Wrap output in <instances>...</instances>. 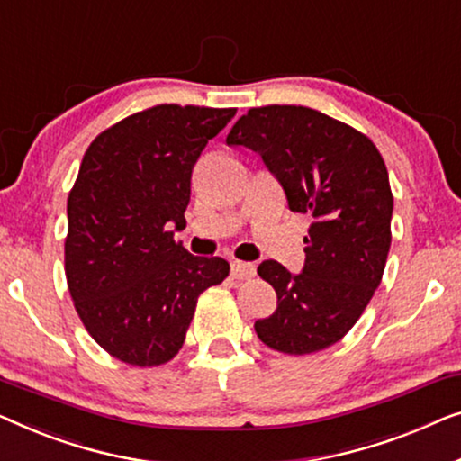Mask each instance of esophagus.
Listing matches in <instances>:
<instances>
[{
	"label": "esophagus",
	"instance_id": "34e87169",
	"mask_svg": "<svg viewBox=\"0 0 461 461\" xmlns=\"http://www.w3.org/2000/svg\"><path fill=\"white\" fill-rule=\"evenodd\" d=\"M257 269L252 263H244V261H231V277L233 280H250L255 277Z\"/></svg>",
	"mask_w": 461,
	"mask_h": 461
}]
</instances>
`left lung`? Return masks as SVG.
Segmentation results:
<instances>
[{"label":"left lung","mask_w":461,"mask_h":461,"mask_svg":"<svg viewBox=\"0 0 461 461\" xmlns=\"http://www.w3.org/2000/svg\"><path fill=\"white\" fill-rule=\"evenodd\" d=\"M225 141L261 154L290 211L311 217L301 274L277 261L258 265L277 309L255 321L257 336L286 355L332 347L380 286L391 249L393 192L378 148L320 110L277 104L250 108Z\"/></svg>","instance_id":"1"}]
</instances>
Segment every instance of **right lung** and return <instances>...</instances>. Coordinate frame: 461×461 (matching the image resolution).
Returning <instances> with one entry per match:
<instances>
[{"label":"right lung","instance_id":"obj_1","mask_svg":"<svg viewBox=\"0 0 461 461\" xmlns=\"http://www.w3.org/2000/svg\"><path fill=\"white\" fill-rule=\"evenodd\" d=\"M236 108L160 104L102 131L68 194L64 271L83 326L104 351L154 367L184 347L198 296L230 263L194 257L184 230L192 168Z\"/></svg>","mask_w":461,"mask_h":461}]
</instances>
